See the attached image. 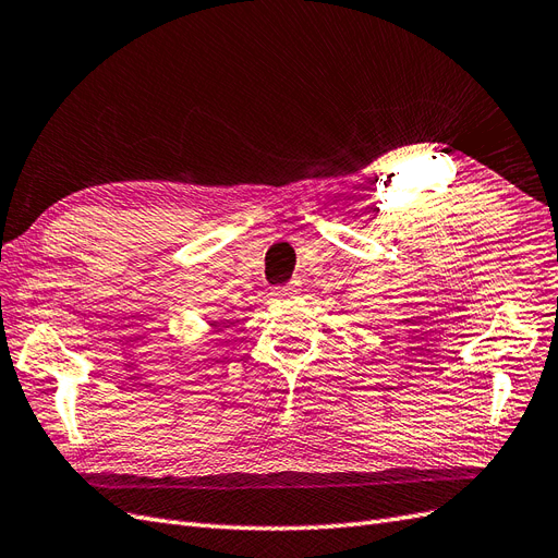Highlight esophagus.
Segmentation results:
<instances>
[{
	"mask_svg": "<svg viewBox=\"0 0 558 558\" xmlns=\"http://www.w3.org/2000/svg\"><path fill=\"white\" fill-rule=\"evenodd\" d=\"M298 281H291V283H286L283 289H279V295H295L300 289H298Z\"/></svg>",
	"mask_w": 558,
	"mask_h": 558,
	"instance_id": "esophagus-1",
	"label": "esophagus"
}]
</instances>
